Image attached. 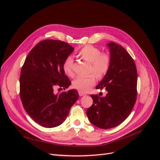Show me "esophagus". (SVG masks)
Masks as SVG:
<instances>
[{"label":"esophagus","mask_w":160,"mask_h":160,"mask_svg":"<svg viewBox=\"0 0 160 160\" xmlns=\"http://www.w3.org/2000/svg\"><path fill=\"white\" fill-rule=\"evenodd\" d=\"M78 93H79V96H85V95H86L85 93H84V92H81V91H79Z\"/></svg>","instance_id":"obj_1"}]
</instances>
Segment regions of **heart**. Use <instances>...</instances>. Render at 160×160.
Segmentation results:
<instances>
[{"mask_svg": "<svg viewBox=\"0 0 160 160\" xmlns=\"http://www.w3.org/2000/svg\"><path fill=\"white\" fill-rule=\"evenodd\" d=\"M80 57L90 63V72H94L98 77L104 76L110 70L111 58L110 56L101 53L100 49L92 46H86L78 52ZM73 58L68 56L63 63L64 73L70 77L74 76ZM96 82V76L93 74L85 76H78L72 81V87L81 92H87Z\"/></svg>", "mask_w": 160, "mask_h": 160, "instance_id": "1", "label": "heart"}]
</instances>
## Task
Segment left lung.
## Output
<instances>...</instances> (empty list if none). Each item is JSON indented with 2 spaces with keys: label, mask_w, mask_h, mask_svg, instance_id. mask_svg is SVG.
Listing matches in <instances>:
<instances>
[{
  "label": "left lung",
  "mask_w": 160,
  "mask_h": 160,
  "mask_svg": "<svg viewBox=\"0 0 160 160\" xmlns=\"http://www.w3.org/2000/svg\"><path fill=\"white\" fill-rule=\"evenodd\" d=\"M111 65L96 89L105 88V97L90 95L93 104L86 110L89 121L102 129L118 126L131 113L137 96V70L134 61L122 46L110 42Z\"/></svg>",
  "instance_id": "8db88e82"
}]
</instances>
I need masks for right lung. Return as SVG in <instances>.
Here are the masks:
<instances>
[{"label": "right lung", "mask_w": 160, "mask_h": 160, "mask_svg": "<svg viewBox=\"0 0 160 160\" xmlns=\"http://www.w3.org/2000/svg\"><path fill=\"white\" fill-rule=\"evenodd\" d=\"M74 49L62 41L45 40L34 46L24 61L20 76V99L25 111L41 126H60L78 99L76 90L54 92L56 86L66 89L71 84L63 63Z\"/></svg>", "instance_id": "right-lung-1"}]
</instances>
